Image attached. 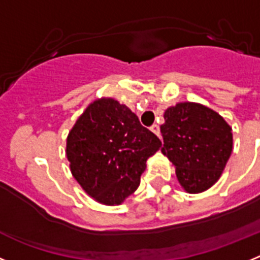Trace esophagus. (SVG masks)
<instances>
[{
    "mask_svg": "<svg viewBox=\"0 0 260 260\" xmlns=\"http://www.w3.org/2000/svg\"><path fill=\"white\" fill-rule=\"evenodd\" d=\"M151 132H152L155 135H157V137H160V127H158L157 125L151 126Z\"/></svg>",
    "mask_w": 260,
    "mask_h": 260,
    "instance_id": "obj_1",
    "label": "esophagus"
}]
</instances>
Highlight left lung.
<instances>
[{
    "instance_id": "obj_1",
    "label": "left lung",
    "mask_w": 260,
    "mask_h": 260,
    "mask_svg": "<svg viewBox=\"0 0 260 260\" xmlns=\"http://www.w3.org/2000/svg\"><path fill=\"white\" fill-rule=\"evenodd\" d=\"M161 152L190 194L206 191L219 180L233 150L232 127L215 110L197 103H178L164 113Z\"/></svg>"
}]
</instances>
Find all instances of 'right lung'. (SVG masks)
Segmentation results:
<instances>
[{"mask_svg":"<svg viewBox=\"0 0 260 260\" xmlns=\"http://www.w3.org/2000/svg\"><path fill=\"white\" fill-rule=\"evenodd\" d=\"M160 147V139L126 105L99 99L69 133L66 156L84 191L99 203L114 206L138 189L147 158Z\"/></svg>","mask_w":260,"mask_h":260,"instance_id":"add662e5","label":"right lung"}]
</instances>
